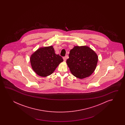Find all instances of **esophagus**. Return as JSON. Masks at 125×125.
Here are the masks:
<instances>
[{
	"label": "esophagus",
	"instance_id": "obj_1",
	"mask_svg": "<svg viewBox=\"0 0 125 125\" xmlns=\"http://www.w3.org/2000/svg\"><path fill=\"white\" fill-rule=\"evenodd\" d=\"M63 59L64 61L65 62L66 61V57H63Z\"/></svg>",
	"mask_w": 125,
	"mask_h": 125
}]
</instances>
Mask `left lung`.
<instances>
[{"instance_id":"1","label":"left lung","mask_w":125,"mask_h":125,"mask_svg":"<svg viewBox=\"0 0 125 125\" xmlns=\"http://www.w3.org/2000/svg\"><path fill=\"white\" fill-rule=\"evenodd\" d=\"M98 60L97 54L88 46H75L70 51L66 62L72 74L83 79L93 73Z\"/></svg>"}]
</instances>
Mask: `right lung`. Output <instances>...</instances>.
I'll return each instance as SVG.
<instances>
[{"mask_svg":"<svg viewBox=\"0 0 125 125\" xmlns=\"http://www.w3.org/2000/svg\"><path fill=\"white\" fill-rule=\"evenodd\" d=\"M30 61L32 69L37 75L46 77L52 74L63 60L55 54L51 45L38 49L30 56Z\"/></svg>","mask_w":125,"mask_h":125,"instance_id":"obj_1","label":"right lung"}]
</instances>
